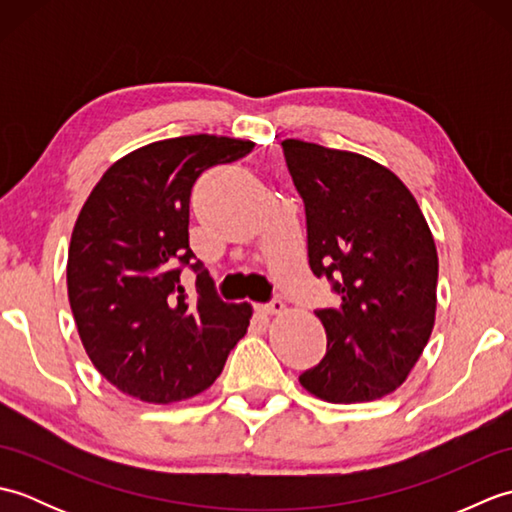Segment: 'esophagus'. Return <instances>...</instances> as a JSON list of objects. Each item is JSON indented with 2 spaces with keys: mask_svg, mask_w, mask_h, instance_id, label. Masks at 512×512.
I'll use <instances>...</instances> for the list:
<instances>
[{
  "mask_svg": "<svg viewBox=\"0 0 512 512\" xmlns=\"http://www.w3.org/2000/svg\"><path fill=\"white\" fill-rule=\"evenodd\" d=\"M284 310H286L284 301H279V299L264 303V306H259V312H262V314H281Z\"/></svg>",
  "mask_w": 512,
  "mask_h": 512,
  "instance_id": "obj_1",
  "label": "esophagus"
}]
</instances>
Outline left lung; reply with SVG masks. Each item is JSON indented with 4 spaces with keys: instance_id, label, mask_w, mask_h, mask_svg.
Listing matches in <instances>:
<instances>
[{
    "instance_id": "left-lung-1",
    "label": "left lung",
    "mask_w": 512,
    "mask_h": 512,
    "mask_svg": "<svg viewBox=\"0 0 512 512\" xmlns=\"http://www.w3.org/2000/svg\"><path fill=\"white\" fill-rule=\"evenodd\" d=\"M281 147L306 206L310 270L341 299L314 310L328 350L299 383L336 405L383 398L405 383L431 336L436 242L416 198L383 165L295 138Z\"/></svg>"
}]
</instances>
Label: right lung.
Segmentation results:
<instances>
[{"mask_svg":"<svg viewBox=\"0 0 512 512\" xmlns=\"http://www.w3.org/2000/svg\"><path fill=\"white\" fill-rule=\"evenodd\" d=\"M248 140L180 136L103 173L74 224L68 297L90 361L127 396L178 402L209 389L246 334L248 303H226L189 248V202L202 173L244 158ZM196 273L199 297L179 286Z\"/></svg>","mask_w":512,"mask_h":512,"instance_id":"add662e5","label":"right lung"}]
</instances>
